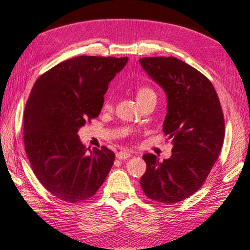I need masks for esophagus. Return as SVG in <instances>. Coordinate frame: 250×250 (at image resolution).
Here are the masks:
<instances>
[{
  "instance_id": "obj_1",
  "label": "esophagus",
  "mask_w": 250,
  "mask_h": 250,
  "mask_svg": "<svg viewBox=\"0 0 250 250\" xmlns=\"http://www.w3.org/2000/svg\"><path fill=\"white\" fill-rule=\"evenodd\" d=\"M116 156H117V159H119V160H125V159L130 158L131 153H130V152L120 151V152H118V153L116 154Z\"/></svg>"
}]
</instances>
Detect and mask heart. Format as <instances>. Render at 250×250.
Masks as SVG:
<instances>
[{
  "instance_id": "1",
  "label": "heart",
  "mask_w": 250,
  "mask_h": 250,
  "mask_svg": "<svg viewBox=\"0 0 250 250\" xmlns=\"http://www.w3.org/2000/svg\"><path fill=\"white\" fill-rule=\"evenodd\" d=\"M150 95H155L154 91L152 90L151 88H149V87H141V88H139V89H138L137 98L138 99L145 98V97L150 96ZM104 105H105V107H109V101L108 100L104 103Z\"/></svg>"
}]
</instances>
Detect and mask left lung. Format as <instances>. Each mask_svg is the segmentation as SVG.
I'll return each instance as SVG.
<instances>
[{
    "label": "left lung",
    "mask_w": 250,
    "mask_h": 250,
    "mask_svg": "<svg viewBox=\"0 0 250 250\" xmlns=\"http://www.w3.org/2000/svg\"><path fill=\"white\" fill-rule=\"evenodd\" d=\"M142 68L163 88L167 113L163 132L172 141L170 159L143 155L140 180L150 200L175 204L201 188L221 153L225 122L216 90L200 71L175 57H145Z\"/></svg>",
    "instance_id": "1"
}]
</instances>
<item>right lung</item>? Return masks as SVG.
I'll return each instance as SVG.
<instances>
[{"label":"right lung","instance_id":"add662e5","mask_svg":"<svg viewBox=\"0 0 250 250\" xmlns=\"http://www.w3.org/2000/svg\"><path fill=\"white\" fill-rule=\"evenodd\" d=\"M128 57L78 56L59 62L34 83L24 111L25 152L42 185L59 200L94 196L115 153L86 147L78 130L99 116L109 83Z\"/></svg>","mask_w":250,"mask_h":250}]
</instances>
